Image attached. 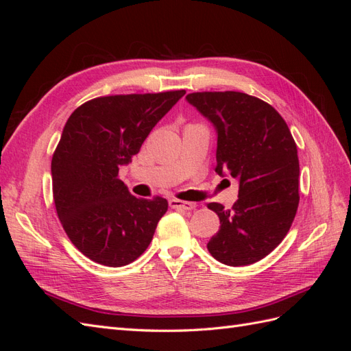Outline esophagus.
Listing matches in <instances>:
<instances>
[{"mask_svg": "<svg viewBox=\"0 0 351 351\" xmlns=\"http://www.w3.org/2000/svg\"><path fill=\"white\" fill-rule=\"evenodd\" d=\"M169 206L173 209H183V210H192L196 208V204L193 202H184L180 199H169Z\"/></svg>", "mask_w": 351, "mask_h": 351, "instance_id": "34e87169", "label": "esophagus"}]
</instances>
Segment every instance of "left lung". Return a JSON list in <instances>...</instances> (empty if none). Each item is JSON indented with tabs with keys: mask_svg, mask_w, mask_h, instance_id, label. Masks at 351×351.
<instances>
[{
	"mask_svg": "<svg viewBox=\"0 0 351 351\" xmlns=\"http://www.w3.org/2000/svg\"><path fill=\"white\" fill-rule=\"evenodd\" d=\"M187 102L214 124L219 176L239 180L231 209L212 202L219 230L208 250L228 267L263 259L289 232L299 206V156L278 111L247 93L195 92Z\"/></svg>",
	"mask_w": 351,
	"mask_h": 351,
	"instance_id": "8db88e82",
	"label": "left lung"
}]
</instances>
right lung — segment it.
<instances>
[{
    "instance_id": "1",
    "label": "right lung",
    "mask_w": 351,
    "mask_h": 351,
    "mask_svg": "<svg viewBox=\"0 0 351 351\" xmlns=\"http://www.w3.org/2000/svg\"><path fill=\"white\" fill-rule=\"evenodd\" d=\"M186 90L112 95L73 111L52 155V195L66 234L105 267L136 261L168 209L164 197L137 199L119 178L147 134Z\"/></svg>"
}]
</instances>
